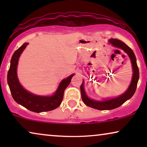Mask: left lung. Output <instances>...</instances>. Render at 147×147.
<instances>
[{
  "instance_id": "left-lung-1",
  "label": "left lung",
  "mask_w": 147,
  "mask_h": 147,
  "mask_svg": "<svg viewBox=\"0 0 147 147\" xmlns=\"http://www.w3.org/2000/svg\"><path fill=\"white\" fill-rule=\"evenodd\" d=\"M109 41L114 47L123 49L128 54V55L129 56L132 65L133 76H132V79L130 86L128 87V90L122 95L118 96L117 98H112V99L110 100H104V101H96V100H92L90 99L86 94L85 90H84V88L83 81L81 86H80L82 100H83V102L86 105L100 110L114 109V108H116L122 105L126 100H128L130 98H132V96L134 95V92L136 91L137 83L138 79H139V70H138L137 63H136V57L133 51L128 45H126L124 42L120 41L118 39H111L109 40Z\"/></svg>"
}]
</instances>
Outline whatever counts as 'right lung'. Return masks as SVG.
<instances>
[{"instance_id": "add662e5", "label": "right lung", "mask_w": 147, "mask_h": 147, "mask_svg": "<svg viewBox=\"0 0 147 147\" xmlns=\"http://www.w3.org/2000/svg\"><path fill=\"white\" fill-rule=\"evenodd\" d=\"M28 43H25L13 53L11 60V65L7 74V82L11 95L16 102L35 112H47L59 106L63 98L65 88L69 85L74 74L63 80L57 91L51 96H39L29 93L20 84L17 78V68L19 58L25 49Z\"/></svg>"}]
</instances>
